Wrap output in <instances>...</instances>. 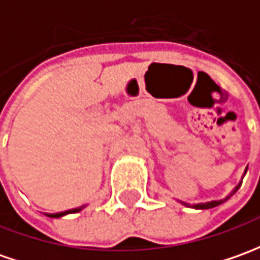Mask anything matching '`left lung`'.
I'll use <instances>...</instances> for the list:
<instances>
[{"label":"left lung","mask_w":260,"mask_h":260,"mask_svg":"<svg viewBox=\"0 0 260 260\" xmlns=\"http://www.w3.org/2000/svg\"><path fill=\"white\" fill-rule=\"evenodd\" d=\"M238 188H239V185H238ZM236 188V189H238ZM222 204V201H212V202H206V204H198L193 205V208H197V209H211V208H215V206H218V205ZM183 205H186L183 202Z\"/></svg>","instance_id":"1"}]
</instances>
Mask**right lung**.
Returning a JSON list of instances; mask_svg holds the SVG:
<instances>
[{
  "label": "right lung",
  "mask_w": 260,
  "mask_h": 260,
  "mask_svg": "<svg viewBox=\"0 0 260 260\" xmlns=\"http://www.w3.org/2000/svg\"><path fill=\"white\" fill-rule=\"evenodd\" d=\"M84 206H79V208H75V209H71V211H65V212H59V213H52V215H48L51 218H61L63 215H68V213H77L82 209Z\"/></svg>",
  "instance_id": "obj_1"
}]
</instances>
